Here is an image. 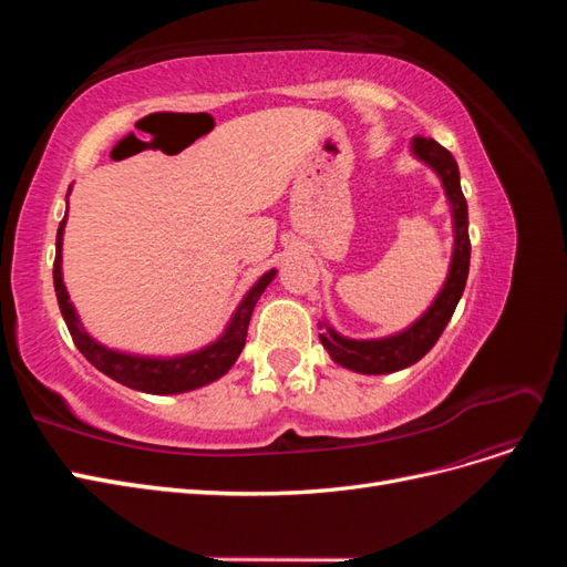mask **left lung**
<instances>
[{
    "label": "left lung",
    "instance_id": "obj_1",
    "mask_svg": "<svg viewBox=\"0 0 567 567\" xmlns=\"http://www.w3.org/2000/svg\"><path fill=\"white\" fill-rule=\"evenodd\" d=\"M411 156L427 165L440 177L444 196L450 203L452 213V231L454 248L447 279H444L440 293L431 302V307L406 329L390 333L383 338H348L340 336L331 323L323 321V333H319L321 346L331 354L336 364L346 367L357 373H392L416 364L421 357L431 352V348L442 336L444 326L450 323L456 305L463 296L468 279L471 265V241H468V205L461 194L458 165L447 148H442L435 140H423L416 136L409 144Z\"/></svg>",
    "mask_w": 567,
    "mask_h": 567
}]
</instances>
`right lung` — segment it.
<instances>
[{
	"label": "right lung",
	"mask_w": 567,
	"mask_h": 567,
	"mask_svg": "<svg viewBox=\"0 0 567 567\" xmlns=\"http://www.w3.org/2000/svg\"><path fill=\"white\" fill-rule=\"evenodd\" d=\"M68 194H71V188H68ZM65 219H68V210L56 231L54 290H56L59 310L63 315L68 331H71L73 342L78 346V350L87 357L90 364H94L101 373H106L109 379L117 381L120 385H127L132 390L148 392V394H179V392L196 390L221 379V375L234 367L238 354H241L246 346L250 315L255 310L257 300H260V296L265 293V288L274 281V277H277V269L265 271L262 277L250 286L244 300L238 302L221 336L200 350L175 354V357H153V354H134V352L113 350L87 333V329H84L78 317L75 305L71 302V296H68V288L63 284Z\"/></svg>",
	"instance_id": "obj_1"
}]
</instances>
